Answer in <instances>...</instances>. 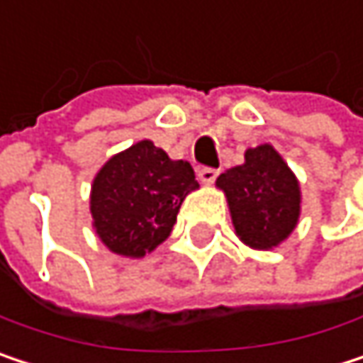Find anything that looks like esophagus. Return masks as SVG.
Segmentation results:
<instances>
[{
  "label": "esophagus",
  "mask_w": 363,
  "mask_h": 363,
  "mask_svg": "<svg viewBox=\"0 0 363 363\" xmlns=\"http://www.w3.org/2000/svg\"><path fill=\"white\" fill-rule=\"evenodd\" d=\"M216 177H218V170H214V168H201L197 172V179H199L201 184H212L216 181Z\"/></svg>",
  "instance_id": "1"
}]
</instances>
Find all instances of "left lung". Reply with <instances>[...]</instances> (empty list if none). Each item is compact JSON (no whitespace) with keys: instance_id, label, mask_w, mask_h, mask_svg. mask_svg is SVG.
<instances>
[{"instance_id":"obj_1","label":"left lung","mask_w":363,"mask_h":363,"mask_svg":"<svg viewBox=\"0 0 363 363\" xmlns=\"http://www.w3.org/2000/svg\"><path fill=\"white\" fill-rule=\"evenodd\" d=\"M216 186L225 193L235 235L252 250H273L301 218V182L273 145L244 153V164L225 170Z\"/></svg>"}]
</instances>
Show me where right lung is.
<instances>
[{"instance_id": "obj_1", "label": "right lung", "mask_w": 363, "mask_h": 363, "mask_svg": "<svg viewBox=\"0 0 363 363\" xmlns=\"http://www.w3.org/2000/svg\"><path fill=\"white\" fill-rule=\"evenodd\" d=\"M199 189L189 162L170 160L151 140L115 153L90 191L92 227L113 254L143 258L164 244L184 197Z\"/></svg>"}]
</instances>
